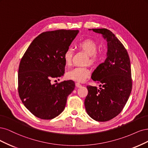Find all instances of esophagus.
I'll list each match as a JSON object with an SVG mask.
<instances>
[{
    "mask_svg": "<svg viewBox=\"0 0 148 148\" xmlns=\"http://www.w3.org/2000/svg\"><path fill=\"white\" fill-rule=\"evenodd\" d=\"M75 86H76V87H77V88H80V87H82V85H81L80 84H79V83H75Z\"/></svg>",
    "mask_w": 148,
    "mask_h": 148,
    "instance_id": "34e87169",
    "label": "esophagus"
}]
</instances>
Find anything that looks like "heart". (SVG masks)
I'll return each instance as SVG.
<instances>
[{"label": "heart", "instance_id": "obj_1", "mask_svg": "<svg viewBox=\"0 0 148 148\" xmlns=\"http://www.w3.org/2000/svg\"><path fill=\"white\" fill-rule=\"evenodd\" d=\"M78 47L88 55V63L93 64L98 60V55L96 53L98 47L96 43L91 39H85L78 43ZM73 50L68 48L63 54V59L66 65L71 64L72 62ZM90 74V71L86 67H75L66 73V78L76 82H83Z\"/></svg>", "mask_w": 148, "mask_h": 148}]
</instances>
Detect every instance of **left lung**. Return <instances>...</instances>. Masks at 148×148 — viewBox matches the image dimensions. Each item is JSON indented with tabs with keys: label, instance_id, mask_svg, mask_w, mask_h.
Here are the masks:
<instances>
[{
	"label": "left lung",
	"instance_id": "left-lung-1",
	"mask_svg": "<svg viewBox=\"0 0 148 148\" xmlns=\"http://www.w3.org/2000/svg\"><path fill=\"white\" fill-rule=\"evenodd\" d=\"M107 41L106 58L92 74V79L100 83L87 86L85 107L88 116L98 122H106L120 113L132 91L131 66L127 51L113 33L107 29H92Z\"/></svg>",
	"mask_w": 148,
	"mask_h": 148
}]
</instances>
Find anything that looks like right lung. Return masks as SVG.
I'll list each match as a JSON object with an SVG mask.
<instances>
[{"label": "right lung", "instance_id": "obj_1", "mask_svg": "<svg viewBox=\"0 0 148 148\" xmlns=\"http://www.w3.org/2000/svg\"><path fill=\"white\" fill-rule=\"evenodd\" d=\"M79 30L43 32L33 40L21 60L18 93L25 106L41 119H52L64 111L68 95L75 88L72 80L51 84L64 75L63 54Z\"/></svg>", "mask_w": 148, "mask_h": 148}]
</instances>
